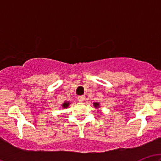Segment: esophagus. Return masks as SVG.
Returning <instances> with one entry per match:
<instances>
[{"instance_id":"esophagus-1","label":"esophagus","mask_w":161,"mask_h":161,"mask_svg":"<svg viewBox=\"0 0 161 161\" xmlns=\"http://www.w3.org/2000/svg\"><path fill=\"white\" fill-rule=\"evenodd\" d=\"M78 100H79V101H80V102H83L85 100V96L84 95L78 96Z\"/></svg>"}]
</instances>
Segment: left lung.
Instances as JSON below:
<instances>
[{
	"label": "left lung",
	"mask_w": 161,
	"mask_h": 161,
	"mask_svg": "<svg viewBox=\"0 0 161 161\" xmlns=\"http://www.w3.org/2000/svg\"><path fill=\"white\" fill-rule=\"evenodd\" d=\"M99 105V104H97V103H94V106L95 107H97Z\"/></svg>",
	"instance_id": "left-lung-1"
}]
</instances>
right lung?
<instances>
[{"label":"right lung","instance_id":"right-lung-1","mask_svg":"<svg viewBox=\"0 0 161 161\" xmlns=\"http://www.w3.org/2000/svg\"><path fill=\"white\" fill-rule=\"evenodd\" d=\"M68 106H69V103H67V102L64 103V104H63V107H64V108H67Z\"/></svg>","mask_w":161,"mask_h":161}]
</instances>
